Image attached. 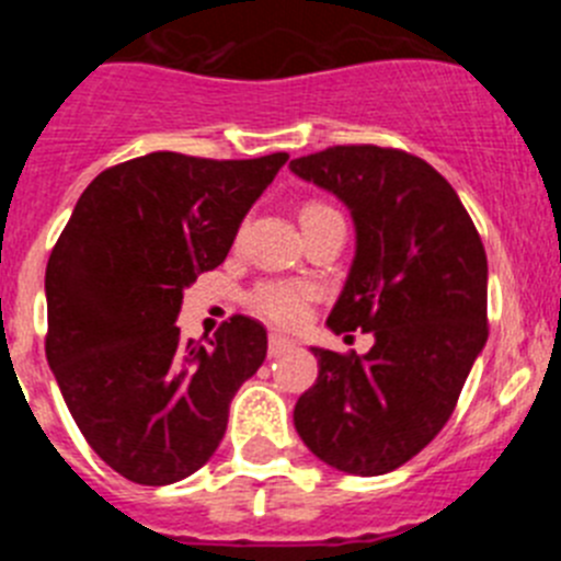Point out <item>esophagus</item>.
Wrapping results in <instances>:
<instances>
[{"label":"esophagus","instance_id":"1","mask_svg":"<svg viewBox=\"0 0 561 561\" xmlns=\"http://www.w3.org/2000/svg\"><path fill=\"white\" fill-rule=\"evenodd\" d=\"M291 348H295V340H289V336H284V334H270V356H272V359L289 354Z\"/></svg>","mask_w":561,"mask_h":561}]
</instances>
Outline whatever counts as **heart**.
<instances>
[{
  "mask_svg": "<svg viewBox=\"0 0 561 561\" xmlns=\"http://www.w3.org/2000/svg\"><path fill=\"white\" fill-rule=\"evenodd\" d=\"M317 210H331V207L311 202L304 207V216ZM314 286L306 280H284V277H272V280H261L247 291V306L255 311L257 317H264L275 325H297L304 323L309 314V306L314 300Z\"/></svg>",
  "mask_w": 561,
  "mask_h": 561,
  "instance_id": "b5f03b06",
  "label": "heart"
}]
</instances>
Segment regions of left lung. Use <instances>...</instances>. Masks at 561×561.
Segmentation results:
<instances>
[{"mask_svg":"<svg viewBox=\"0 0 561 561\" xmlns=\"http://www.w3.org/2000/svg\"><path fill=\"white\" fill-rule=\"evenodd\" d=\"M289 168L356 225L329 329L376 340L365 356L311 348L320 370L295 404L297 435L340 472H393L444 430L485 345L483 241L453 185L408 151L334 146Z\"/></svg>","mask_w":561,"mask_h":561,"instance_id":"left-lung-1","label":"left lung"}]
</instances>
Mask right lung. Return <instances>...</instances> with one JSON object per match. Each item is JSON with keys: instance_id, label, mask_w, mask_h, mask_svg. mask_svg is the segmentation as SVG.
Listing matches in <instances>:
<instances>
[{"instance_id": "right-lung-1", "label": "right lung", "mask_w": 561, "mask_h": 561, "mask_svg": "<svg viewBox=\"0 0 561 561\" xmlns=\"http://www.w3.org/2000/svg\"><path fill=\"white\" fill-rule=\"evenodd\" d=\"M289 153L205 160L153 151L106 168L49 252L47 362L87 444L131 483L168 485L210 460L266 329L232 314L210 345L176 314L216 270Z\"/></svg>"}]
</instances>
